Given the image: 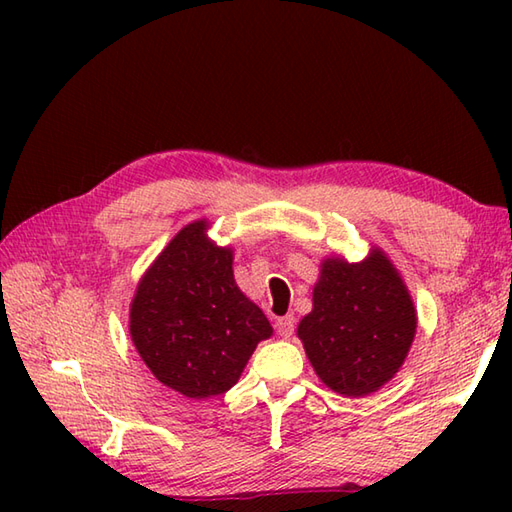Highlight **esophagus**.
Instances as JSON below:
<instances>
[{
	"instance_id": "esophagus-1",
	"label": "esophagus",
	"mask_w": 512,
	"mask_h": 512,
	"mask_svg": "<svg viewBox=\"0 0 512 512\" xmlns=\"http://www.w3.org/2000/svg\"><path fill=\"white\" fill-rule=\"evenodd\" d=\"M277 334L281 336V339H290V336L295 334V317L277 319Z\"/></svg>"
}]
</instances>
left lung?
<instances>
[{
  "mask_svg": "<svg viewBox=\"0 0 512 512\" xmlns=\"http://www.w3.org/2000/svg\"><path fill=\"white\" fill-rule=\"evenodd\" d=\"M416 308L385 253L325 259L312 312L297 334L314 372L336 394L367 396L396 376L416 334Z\"/></svg>",
  "mask_w": 512,
  "mask_h": 512,
  "instance_id": "obj_1",
  "label": "left lung"
}]
</instances>
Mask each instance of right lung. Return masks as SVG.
<instances>
[{"label":"right lung","mask_w":512,"mask_h":512,"mask_svg":"<svg viewBox=\"0 0 512 512\" xmlns=\"http://www.w3.org/2000/svg\"><path fill=\"white\" fill-rule=\"evenodd\" d=\"M129 334L162 385L200 400L231 389L273 328L237 288L233 250L215 246L198 220L171 239L140 279Z\"/></svg>","instance_id":"add662e5"}]
</instances>
